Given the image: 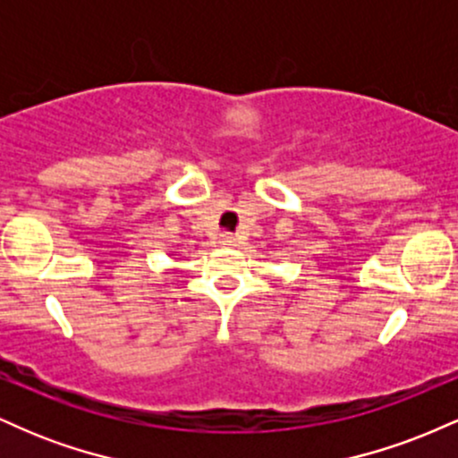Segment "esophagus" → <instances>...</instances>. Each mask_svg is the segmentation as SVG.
<instances>
[{"mask_svg":"<svg viewBox=\"0 0 458 458\" xmlns=\"http://www.w3.org/2000/svg\"><path fill=\"white\" fill-rule=\"evenodd\" d=\"M219 243H222L224 247H233V245H234V236L230 234V233L219 234Z\"/></svg>","mask_w":458,"mask_h":458,"instance_id":"34e87169","label":"esophagus"}]
</instances>
